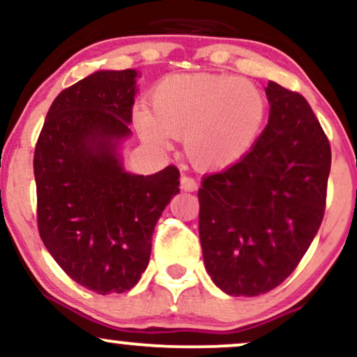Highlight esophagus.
Returning <instances> with one entry per match:
<instances>
[{"label": "esophagus", "instance_id": "1", "mask_svg": "<svg viewBox=\"0 0 357 357\" xmlns=\"http://www.w3.org/2000/svg\"><path fill=\"white\" fill-rule=\"evenodd\" d=\"M181 190L184 191H196L198 190V183L190 176H181Z\"/></svg>", "mask_w": 357, "mask_h": 357}]
</instances>
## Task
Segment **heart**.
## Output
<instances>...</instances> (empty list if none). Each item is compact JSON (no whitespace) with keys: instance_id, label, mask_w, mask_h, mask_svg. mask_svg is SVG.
<instances>
[{"instance_id":"heart-1","label":"heart","mask_w":357,"mask_h":357,"mask_svg":"<svg viewBox=\"0 0 357 357\" xmlns=\"http://www.w3.org/2000/svg\"><path fill=\"white\" fill-rule=\"evenodd\" d=\"M153 112H136L147 144L169 149L184 137V153L196 169L221 171L243 159L260 136L267 99L252 80L225 73L167 75L151 96Z\"/></svg>"}]
</instances>
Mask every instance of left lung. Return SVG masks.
Returning a JSON list of instances; mask_svg holds the SVG:
<instances>
[{
  "instance_id": "8db88e82",
  "label": "left lung",
  "mask_w": 357,
  "mask_h": 357,
  "mask_svg": "<svg viewBox=\"0 0 357 357\" xmlns=\"http://www.w3.org/2000/svg\"><path fill=\"white\" fill-rule=\"evenodd\" d=\"M268 124L236 165L203 179L199 240L225 294L280 285L312 243L326 211L331 146L301 93L268 82Z\"/></svg>"
}]
</instances>
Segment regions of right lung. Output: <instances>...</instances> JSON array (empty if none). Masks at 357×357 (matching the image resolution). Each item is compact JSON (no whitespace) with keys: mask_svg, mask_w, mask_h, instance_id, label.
<instances>
[{"mask_svg":"<svg viewBox=\"0 0 357 357\" xmlns=\"http://www.w3.org/2000/svg\"><path fill=\"white\" fill-rule=\"evenodd\" d=\"M136 70H100L61 90L35 147L36 220L45 247L72 280L122 294L147 268L159 216L179 192L178 167L127 173Z\"/></svg>","mask_w":357,"mask_h":357,"instance_id":"right-lung-1","label":"right lung"}]
</instances>
